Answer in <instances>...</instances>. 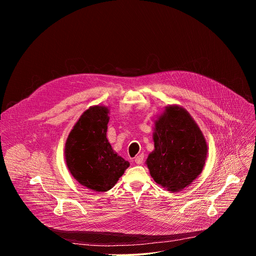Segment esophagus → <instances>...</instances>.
<instances>
[{"instance_id": "esophagus-1", "label": "esophagus", "mask_w": 256, "mask_h": 256, "mask_svg": "<svg viewBox=\"0 0 256 256\" xmlns=\"http://www.w3.org/2000/svg\"><path fill=\"white\" fill-rule=\"evenodd\" d=\"M134 162H136V164H138V165H140V164H142V162H144V155H138V156H136V158H134Z\"/></svg>"}]
</instances>
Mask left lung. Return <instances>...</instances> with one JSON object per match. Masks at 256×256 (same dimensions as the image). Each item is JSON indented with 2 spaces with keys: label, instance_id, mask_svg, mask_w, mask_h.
Returning <instances> with one entry per match:
<instances>
[{
  "label": "left lung",
  "instance_id": "left-lung-1",
  "mask_svg": "<svg viewBox=\"0 0 256 256\" xmlns=\"http://www.w3.org/2000/svg\"><path fill=\"white\" fill-rule=\"evenodd\" d=\"M154 151L146 160L156 184L171 192L190 186L202 173L208 144L186 109L173 104L154 120Z\"/></svg>",
  "mask_w": 256,
  "mask_h": 256
}]
</instances>
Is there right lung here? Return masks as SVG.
<instances>
[{
    "instance_id": "1",
    "label": "right lung",
    "mask_w": 256,
    "mask_h": 256,
    "mask_svg": "<svg viewBox=\"0 0 256 256\" xmlns=\"http://www.w3.org/2000/svg\"><path fill=\"white\" fill-rule=\"evenodd\" d=\"M109 109L94 105L85 110L64 144L66 167L79 184L98 192L112 190L130 163L114 151L106 138Z\"/></svg>"
}]
</instances>
